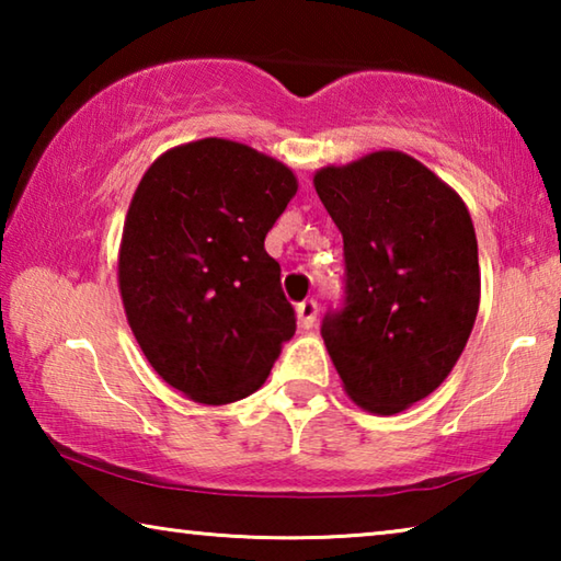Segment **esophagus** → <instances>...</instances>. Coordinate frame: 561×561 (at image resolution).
Listing matches in <instances>:
<instances>
[{
  "mask_svg": "<svg viewBox=\"0 0 561 561\" xmlns=\"http://www.w3.org/2000/svg\"><path fill=\"white\" fill-rule=\"evenodd\" d=\"M317 314H319V304L314 299H307L301 301L297 307V317H299V324L301 329H311L317 324Z\"/></svg>",
  "mask_w": 561,
  "mask_h": 561,
  "instance_id": "1",
  "label": "esophagus"
}]
</instances>
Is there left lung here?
<instances>
[{
  "instance_id": "left-lung-1",
  "label": "left lung",
  "mask_w": 561,
  "mask_h": 561,
  "mask_svg": "<svg viewBox=\"0 0 561 561\" xmlns=\"http://www.w3.org/2000/svg\"><path fill=\"white\" fill-rule=\"evenodd\" d=\"M344 237V307L321 336L351 401L401 413L438 388L480 307L478 240L460 195L401 150L317 170Z\"/></svg>"
}]
</instances>
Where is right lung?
I'll use <instances>...</instances> for the list:
<instances>
[{"instance_id": "1", "label": "right lung", "mask_w": 561, "mask_h": 561, "mask_svg": "<svg viewBox=\"0 0 561 561\" xmlns=\"http://www.w3.org/2000/svg\"><path fill=\"white\" fill-rule=\"evenodd\" d=\"M294 195L287 165L222 138L168 150L138 183L118 254L123 309L158 376L197 403L257 391L297 331L264 250Z\"/></svg>"}]
</instances>
